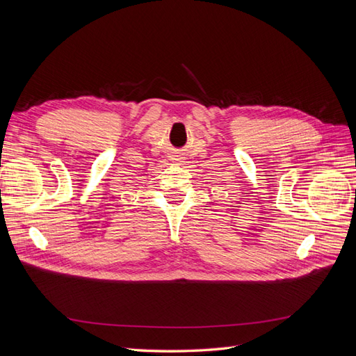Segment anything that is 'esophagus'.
Masks as SVG:
<instances>
[{"mask_svg":"<svg viewBox=\"0 0 356 356\" xmlns=\"http://www.w3.org/2000/svg\"><path fill=\"white\" fill-rule=\"evenodd\" d=\"M175 160H181V159H175Z\"/></svg>","mask_w":356,"mask_h":356,"instance_id":"34e87169","label":"esophagus"}]
</instances>
